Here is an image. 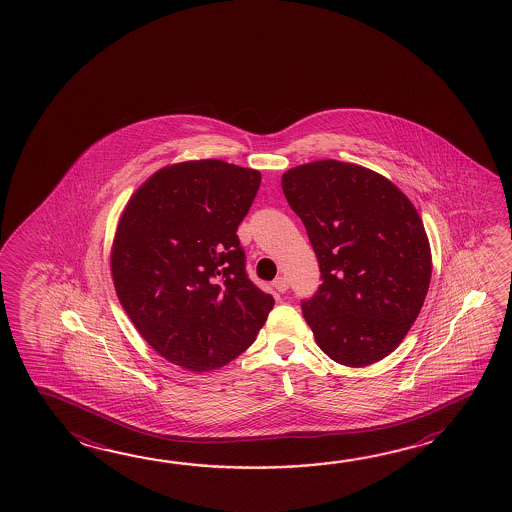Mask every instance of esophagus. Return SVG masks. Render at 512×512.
<instances>
[{
	"label": "esophagus",
	"instance_id": "1",
	"mask_svg": "<svg viewBox=\"0 0 512 512\" xmlns=\"http://www.w3.org/2000/svg\"><path fill=\"white\" fill-rule=\"evenodd\" d=\"M272 287L278 290V292H287L289 290V279L285 278V276H279V278L274 279Z\"/></svg>",
	"mask_w": 512,
	"mask_h": 512
}]
</instances>
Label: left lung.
<instances>
[{
  "label": "left lung",
  "instance_id": "1",
  "mask_svg": "<svg viewBox=\"0 0 512 512\" xmlns=\"http://www.w3.org/2000/svg\"><path fill=\"white\" fill-rule=\"evenodd\" d=\"M307 229L321 285L301 308L316 343L344 366L390 355L428 294L431 251L417 209L370 169L317 160L281 178Z\"/></svg>",
  "mask_w": 512,
  "mask_h": 512
}]
</instances>
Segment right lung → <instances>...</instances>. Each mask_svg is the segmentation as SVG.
<instances>
[{"mask_svg":"<svg viewBox=\"0 0 512 512\" xmlns=\"http://www.w3.org/2000/svg\"><path fill=\"white\" fill-rule=\"evenodd\" d=\"M260 182L254 169L193 160L157 171L126 205L113 283L135 328L169 363L216 370L265 325L274 298L249 279L236 234Z\"/></svg>","mask_w":512,"mask_h":512,"instance_id":"1","label":"right lung"}]
</instances>
